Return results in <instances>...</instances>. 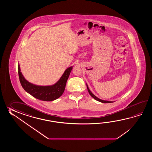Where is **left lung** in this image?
<instances>
[{"instance_id":"obj_1","label":"left lung","mask_w":152,"mask_h":152,"mask_svg":"<svg viewBox=\"0 0 152 152\" xmlns=\"http://www.w3.org/2000/svg\"><path fill=\"white\" fill-rule=\"evenodd\" d=\"M87 90H88V91L89 94H90L91 96V97H93L94 99L97 100V101H99V102H102V103H113V102H111V101H107V100H102V99H99L98 98H97V97H96V96L94 95V94H92V93L91 92L90 90H89V88H88V86H87Z\"/></svg>"}]
</instances>
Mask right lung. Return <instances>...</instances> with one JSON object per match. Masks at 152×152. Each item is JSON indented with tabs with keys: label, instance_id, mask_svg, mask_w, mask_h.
Here are the masks:
<instances>
[{
	"label": "right lung",
	"instance_id": "add662e5",
	"mask_svg": "<svg viewBox=\"0 0 152 152\" xmlns=\"http://www.w3.org/2000/svg\"><path fill=\"white\" fill-rule=\"evenodd\" d=\"M18 75L22 86L28 94L36 99L43 101L54 100L61 96L65 91L66 84L68 79L72 67H69L65 71L60 80L54 85L41 86H36L26 80L20 72V65H18Z\"/></svg>",
	"mask_w": 152,
	"mask_h": 152
}]
</instances>
